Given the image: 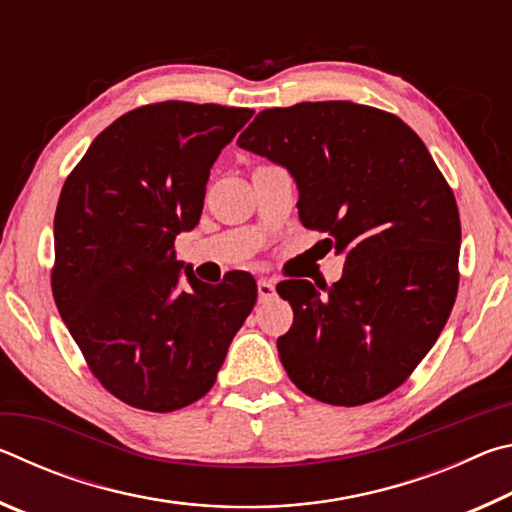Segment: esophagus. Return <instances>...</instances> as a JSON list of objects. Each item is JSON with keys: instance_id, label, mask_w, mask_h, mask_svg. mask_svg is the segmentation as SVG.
<instances>
[{"instance_id": "esophagus-1", "label": "esophagus", "mask_w": 512, "mask_h": 512, "mask_svg": "<svg viewBox=\"0 0 512 512\" xmlns=\"http://www.w3.org/2000/svg\"><path fill=\"white\" fill-rule=\"evenodd\" d=\"M257 293H259V300H268L275 296V282L273 280H266V277H259L257 280Z\"/></svg>"}]
</instances>
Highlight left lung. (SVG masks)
I'll return each mask as SVG.
<instances>
[{
	"mask_svg": "<svg viewBox=\"0 0 512 512\" xmlns=\"http://www.w3.org/2000/svg\"><path fill=\"white\" fill-rule=\"evenodd\" d=\"M237 144L291 173L298 214L327 232L343 275L287 280L282 366L309 397L359 406L395 391L443 332L458 289L461 219L427 146L400 117L352 101L262 110Z\"/></svg>",
	"mask_w": 512,
	"mask_h": 512,
	"instance_id": "left-lung-1",
	"label": "left lung"
}]
</instances>
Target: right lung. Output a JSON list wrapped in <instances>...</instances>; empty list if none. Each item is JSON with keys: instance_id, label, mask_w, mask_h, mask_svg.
<instances>
[{"instance_id": "add662e5", "label": "right lung", "mask_w": 512, "mask_h": 512, "mask_svg": "<svg viewBox=\"0 0 512 512\" xmlns=\"http://www.w3.org/2000/svg\"><path fill=\"white\" fill-rule=\"evenodd\" d=\"M250 117L216 103L135 108L97 135L60 192L56 307L94 377L135 409L201 400L255 307L253 275L216 287L192 268L183 278L173 250L201 219L214 160Z\"/></svg>"}]
</instances>
